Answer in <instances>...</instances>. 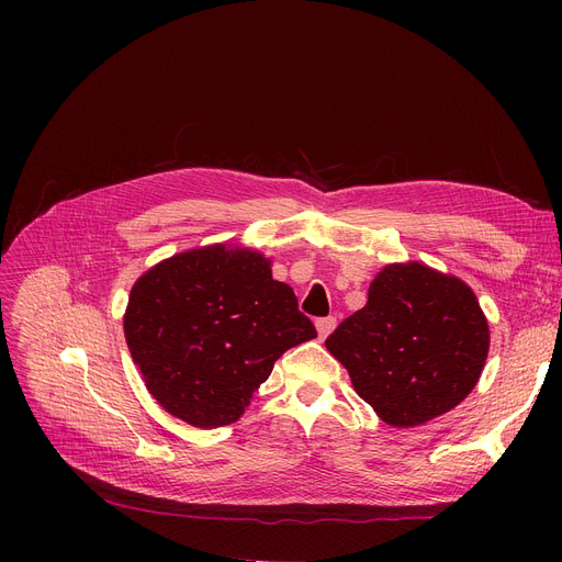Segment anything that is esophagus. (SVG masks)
<instances>
[{"mask_svg":"<svg viewBox=\"0 0 562 562\" xmlns=\"http://www.w3.org/2000/svg\"><path fill=\"white\" fill-rule=\"evenodd\" d=\"M337 326V318L335 316H326V318H318L316 321V333H318V339H326Z\"/></svg>","mask_w":562,"mask_h":562,"instance_id":"34e87169","label":"esophagus"}]
</instances>
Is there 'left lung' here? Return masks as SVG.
Wrapping results in <instances>:
<instances>
[{
    "mask_svg": "<svg viewBox=\"0 0 562 562\" xmlns=\"http://www.w3.org/2000/svg\"><path fill=\"white\" fill-rule=\"evenodd\" d=\"M375 415L415 428L460 405L483 373L490 326L474 289L422 261L382 266L369 301L326 339Z\"/></svg>",
    "mask_w": 562,
    "mask_h": 562,
    "instance_id": "obj_1",
    "label": "left lung"
}]
</instances>
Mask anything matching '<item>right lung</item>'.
<instances>
[{
  "label": "right lung",
  "mask_w": 562,
  "mask_h": 562,
  "mask_svg": "<svg viewBox=\"0 0 562 562\" xmlns=\"http://www.w3.org/2000/svg\"><path fill=\"white\" fill-rule=\"evenodd\" d=\"M273 259L232 244L189 248L132 286L123 330L147 392L193 428L239 422L291 346L316 337Z\"/></svg>",
  "instance_id": "obj_1"
}]
</instances>
